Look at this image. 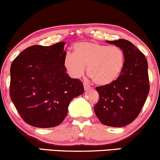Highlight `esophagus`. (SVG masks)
<instances>
[{
  "mask_svg": "<svg viewBox=\"0 0 160 160\" xmlns=\"http://www.w3.org/2000/svg\"><path fill=\"white\" fill-rule=\"evenodd\" d=\"M83 86H84V89H85L86 91H87L88 89H90V86H89V84L87 82H83Z\"/></svg>",
  "mask_w": 160,
  "mask_h": 160,
  "instance_id": "1",
  "label": "esophagus"
}]
</instances>
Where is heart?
<instances>
[{"mask_svg":"<svg viewBox=\"0 0 160 160\" xmlns=\"http://www.w3.org/2000/svg\"><path fill=\"white\" fill-rule=\"evenodd\" d=\"M74 53H67L64 66L69 75L79 78L86 68L87 74L96 84L107 86L120 77L125 65L123 50L117 46L97 42H80L73 47Z\"/></svg>","mask_w":160,"mask_h":160,"instance_id":"obj_1","label":"heart"}]
</instances>
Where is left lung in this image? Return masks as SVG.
<instances>
[{"instance_id": "8db88e82", "label": "left lung", "mask_w": 160, "mask_h": 160, "mask_svg": "<svg viewBox=\"0 0 160 160\" xmlns=\"http://www.w3.org/2000/svg\"><path fill=\"white\" fill-rule=\"evenodd\" d=\"M107 43L123 50L125 65L114 82L95 88L99 98L94 111L102 124L122 127L136 119L149 93L148 61L144 55L127 40H107Z\"/></svg>"}]
</instances>
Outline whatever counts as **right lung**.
<instances>
[{
	"label": "right lung",
	"instance_id": "right-lung-1",
	"mask_svg": "<svg viewBox=\"0 0 160 160\" xmlns=\"http://www.w3.org/2000/svg\"><path fill=\"white\" fill-rule=\"evenodd\" d=\"M65 44L32 46L11 65L10 98L23 120L34 127L61 124L72 99L84 92L82 82L66 72Z\"/></svg>",
	"mask_w": 160,
	"mask_h": 160
}]
</instances>
